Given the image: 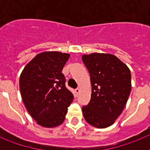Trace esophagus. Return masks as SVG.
I'll return each instance as SVG.
<instances>
[{
  "label": "esophagus",
  "instance_id": "1",
  "mask_svg": "<svg viewBox=\"0 0 150 150\" xmlns=\"http://www.w3.org/2000/svg\"><path fill=\"white\" fill-rule=\"evenodd\" d=\"M79 92H80V88L79 87H78L77 89H75V93H76V94H79Z\"/></svg>",
  "mask_w": 150,
  "mask_h": 150
}]
</instances>
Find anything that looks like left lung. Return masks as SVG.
Returning <instances> with one entry per match:
<instances>
[{"instance_id":"left-lung-1","label":"left lung","mask_w":150,"mask_h":150,"mask_svg":"<svg viewBox=\"0 0 150 150\" xmlns=\"http://www.w3.org/2000/svg\"><path fill=\"white\" fill-rule=\"evenodd\" d=\"M82 59L92 86L91 100L82 107V114L90 125L107 128L114 123L127 103L132 89L130 70L110 54H84Z\"/></svg>"}]
</instances>
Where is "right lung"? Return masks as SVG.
I'll return each instance as SVG.
<instances>
[{
    "instance_id": "obj_1",
    "label": "right lung",
    "mask_w": 150,
    "mask_h": 150,
    "mask_svg": "<svg viewBox=\"0 0 150 150\" xmlns=\"http://www.w3.org/2000/svg\"><path fill=\"white\" fill-rule=\"evenodd\" d=\"M69 57L58 51L40 53L27 64L20 75L25 107L36 123L45 128L63 123L74 98L61 72Z\"/></svg>"
}]
</instances>
